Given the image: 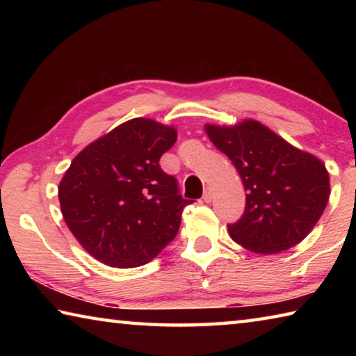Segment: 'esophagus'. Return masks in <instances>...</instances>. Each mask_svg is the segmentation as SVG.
<instances>
[{"label":"esophagus","instance_id":"esophagus-1","mask_svg":"<svg viewBox=\"0 0 356 356\" xmlns=\"http://www.w3.org/2000/svg\"><path fill=\"white\" fill-rule=\"evenodd\" d=\"M212 190H210V188H206V191H204V196H202V200L204 201H206V202H210V201H212Z\"/></svg>","mask_w":356,"mask_h":356}]
</instances>
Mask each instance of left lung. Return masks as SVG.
<instances>
[{"label":"left lung","instance_id":"1","mask_svg":"<svg viewBox=\"0 0 356 356\" xmlns=\"http://www.w3.org/2000/svg\"><path fill=\"white\" fill-rule=\"evenodd\" d=\"M206 134L236 166L246 191L242 218L227 225L234 242L275 254L308 236L330 197L322 161L252 119L232 127L207 124Z\"/></svg>","mask_w":356,"mask_h":356}]
</instances>
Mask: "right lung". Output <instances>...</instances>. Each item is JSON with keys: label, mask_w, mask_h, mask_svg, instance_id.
<instances>
[{"label": "right lung", "mask_w": 356, "mask_h": 356, "mask_svg": "<svg viewBox=\"0 0 356 356\" xmlns=\"http://www.w3.org/2000/svg\"><path fill=\"white\" fill-rule=\"evenodd\" d=\"M176 140L174 127L135 118L72 160L58 186L61 212L70 232L97 261L140 267L177 236L190 201L159 163Z\"/></svg>", "instance_id": "obj_1"}]
</instances>
